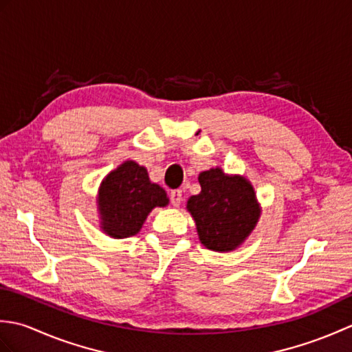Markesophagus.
<instances>
[{
	"label": "esophagus",
	"instance_id": "34e87169",
	"mask_svg": "<svg viewBox=\"0 0 352 352\" xmlns=\"http://www.w3.org/2000/svg\"><path fill=\"white\" fill-rule=\"evenodd\" d=\"M169 198H170V204L174 207H178L183 201V193H182V190H172Z\"/></svg>",
	"mask_w": 352,
	"mask_h": 352
}]
</instances>
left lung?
Instances as JSON below:
<instances>
[{"label":"left lung","mask_w":352,"mask_h":352,"mask_svg":"<svg viewBox=\"0 0 352 352\" xmlns=\"http://www.w3.org/2000/svg\"><path fill=\"white\" fill-rule=\"evenodd\" d=\"M201 192L188 201L199 241L212 251H233L251 234L260 218L252 184L221 168L201 172Z\"/></svg>","instance_id":"left-lung-1"}]
</instances>
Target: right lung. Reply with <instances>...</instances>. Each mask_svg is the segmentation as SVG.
Wrapping results in <instances>:
<instances>
[{"label": "right lung", "mask_w": 352, "mask_h": 352, "mask_svg": "<svg viewBox=\"0 0 352 352\" xmlns=\"http://www.w3.org/2000/svg\"><path fill=\"white\" fill-rule=\"evenodd\" d=\"M168 203L166 192L149 182L146 169L126 160L111 170L100 186L101 228L115 239L134 236L154 207H164Z\"/></svg>", "instance_id": "add662e5"}]
</instances>
